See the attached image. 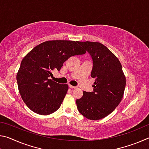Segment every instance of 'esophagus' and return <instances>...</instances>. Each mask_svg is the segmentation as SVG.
Masks as SVG:
<instances>
[{
  "instance_id": "34e87169",
  "label": "esophagus",
  "mask_w": 149,
  "mask_h": 149,
  "mask_svg": "<svg viewBox=\"0 0 149 149\" xmlns=\"http://www.w3.org/2000/svg\"><path fill=\"white\" fill-rule=\"evenodd\" d=\"M69 87L71 88V89H76L77 87H75V86H72L71 85H69Z\"/></svg>"
}]
</instances>
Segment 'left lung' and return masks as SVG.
Wrapping results in <instances>:
<instances>
[{
	"instance_id": "left-lung-1",
	"label": "left lung",
	"mask_w": 149,
	"mask_h": 149,
	"mask_svg": "<svg viewBox=\"0 0 149 149\" xmlns=\"http://www.w3.org/2000/svg\"><path fill=\"white\" fill-rule=\"evenodd\" d=\"M90 54L93 65L91 76L95 79L93 91H84L76 100L79 112L87 119L98 120L111 114L122 100L126 79L119 60L99 42H78Z\"/></svg>"
}]
</instances>
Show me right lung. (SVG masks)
Returning a JSON list of instances; mask_svg holds the SVG:
<instances>
[{
  "mask_svg": "<svg viewBox=\"0 0 149 149\" xmlns=\"http://www.w3.org/2000/svg\"><path fill=\"white\" fill-rule=\"evenodd\" d=\"M79 41L53 40L34 47L23 60L17 73V87L22 100L33 112L49 115L60 107L68 90L67 84L56 83L50 77L60 71L70 57L86 51Z\"/></svg>",
  "mask_w": 149,
  "mask_h": 149,
  "instance_id": "add662e5",
  "label": "right lung"
}]
</instances>
